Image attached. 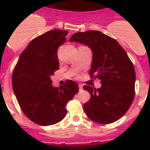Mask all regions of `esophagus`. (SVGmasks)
Returning a JSON list of instances; mask_svg holds the SVG:
<instances>
[{
  "label": "esophagus",
  "mask_w": 150,
  "mask_h": 150,
  "mask_svg": "<svg viewBox=\"0 0 150 150\" xmlns=\"http://www.w3.org/2000/svg\"><path fill=\"white\" fill-rule=\"evenodd\" d=\"M79 90L81 91V90H82V89H83V86H82V84H79Z\"/></svg>",
  "instance_id": "esophagus-1"
}]
</instances>
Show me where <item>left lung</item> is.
I'll return each mask as SVG.
<instances>
[{
    "label": "left lung",
    "mask_w": 150,
    "mask_h": 150,
    "mask_svg": "<svg viewBox=\"0 0 150 150\" xmlns=\"http://www.w3.org/2000/svg\"><path fill=\"white\" fill-rule=\"evenodd\" d=\"M69 41L91 49L89 75L101 81L99 89L87 85L83 87L91 96L83 106L87 117L100 124L119 120L128 111L135 96V68L125 50L116 40L100 31L76 33Z\"/></svg>",
    "instance_id": "left-lung-1"
}]
</instances>
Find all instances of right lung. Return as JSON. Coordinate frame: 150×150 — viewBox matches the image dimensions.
<instances>
[{"instance_id": "add662e5", "label": "right lung", "mask_w": 150, "mask_h": 150, "mask_svg": "<svg viewBox=\"0 0 150 150\" xmlns=\"http://www.w3.org/2000/svg\"><path fill=\"white\" fill-rule=\"evenodd\" d=\"M68 32L54 29L37 36L20 55L12 74V88L25 116L34 123L48 126L67 114L66 105L79 92L71 80L58 87L51 76L58 70L57 50L65 43Z\"/></svg>"}]
</instances>
